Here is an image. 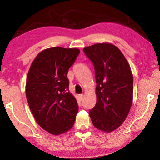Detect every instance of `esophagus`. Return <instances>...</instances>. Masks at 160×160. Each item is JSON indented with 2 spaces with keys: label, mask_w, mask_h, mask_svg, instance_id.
<instances>
[{
  "label": "esophagus",
  "mask_w": 160,
  "mask_h": 160,
  "mask_svg": "<svg viewBox=\"0 0 160 160\" xmlns=\"http://www.w3.org/2000/svg\"><path fill=\"white\" fill-rule=\"evenodd\" d=\"M79 97H80V100H82V99H83V97H84V95H83V94H80Z\"/></svg>",
  "instance_id": "esophagus-1"
}]
</instances>
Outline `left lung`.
<instances>
[{"label": "left lung", "instance_id": "obj_1", "mask_svg": "<svg viewBox=\"0 0 160 160\" xmlns=\"http://www.w3.org/2000/svg\"><path fill=\"white\" fill-rule=\"evenodd\" d=\"M83 51L94 65L97 82V103L89 114L96 128L112 132L126 120L132 105L131 67L120 49L110 43H98Z\"/></svg>", "mask_w": 160, "mask_h": 160}]
</instances>
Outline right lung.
I'll use <instances>...</instances> for the list:
<instances>
[{"instance_id": "1", "label": "right lung", "mask_w": 160, "mask_h": 160, "mask_svg": "<svg viewBox=\"0 0 160 160\" xmlns=\"http://www.w3.org/2000/svg\"><path fill=\"white\" fill-rule=\"evenodd\" d=\"M79 53L75 48H46L29 68L25 88L29 109L37 123L52 135L63 134L74 125L78 106L68 91L67 75Z\"/></svg>"}]
</instances>
